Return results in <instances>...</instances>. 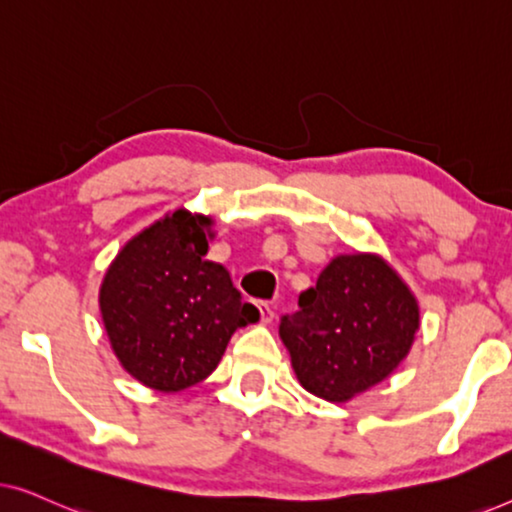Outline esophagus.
Masks as SVG:
<instances>
[{
    "mask_svg": "<svg viewBox=\"0 0 512 512\" xmlns=\"http://www.w3.org/2000/svg\"><path fill=\"white\" fill-rule=\"evenodd\" d=\"M258 312H261V324H270V321L275 319V310H272V305L265 303V300L258 303Z\"/></svg>",
    "mask_w": 512,
    "mask_h": 512,
    "instance_id": "obj_1",
    "label": "esophagus"
}]
</instances>
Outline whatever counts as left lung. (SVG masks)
Here are the masks:
<instances>
[{"instance_id":"obj_1","label":"left lung","mask_w":512,"mask_h":512,"mask_svg":"<svg viewBox=\"0 0 512 512\" xmlns=\"http://www.w3.org/2000/svg\"><path fill=\"white\" fill-rule=\"evenodd\" d=\"M419 331V303L380 254L331 258L279 324L305 391L347 403L394 373Z\"/></svg>"}]
</instances>
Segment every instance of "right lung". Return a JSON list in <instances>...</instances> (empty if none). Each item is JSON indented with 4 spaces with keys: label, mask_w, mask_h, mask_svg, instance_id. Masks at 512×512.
Masks as SVG:
<instances>
[{
    "label": "right lung",
    "mask_w": 512,
    "mask_h": 512,
    "mask_svg": "<svg viewBox=\"0 0 512 512\" xmlns=\"http://www.w3.org/2000/svg\"><path fill=\"white\" fill-rule=\"evenodd\" d=\"M212 223L188 209L165 214L123 244L100 284L102 324L116 359L163 394L212 375L237 328L258 319L230 272L205 258Z\"/></svg>",
    "instance_id": "add662e5"
}]
</instances>
